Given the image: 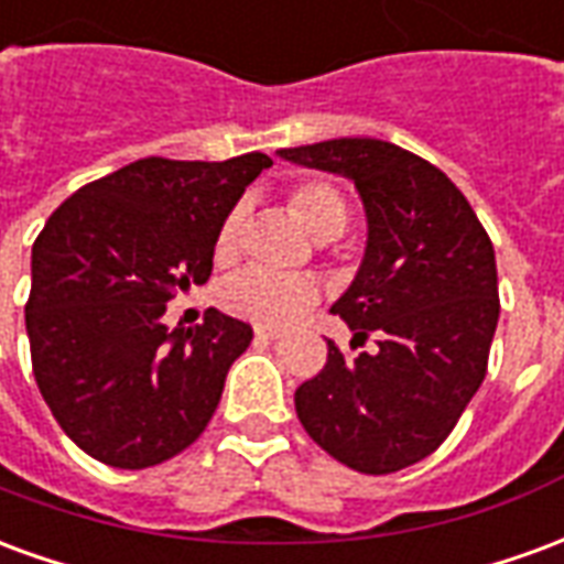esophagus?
<instances>
[{
    "mask_svg": "<svg viewBox=\"0 0 564 564\" xmlns=\"http://www.w3.org/2000/svg\"><path fill=\"white\" fill-rule=\"evenodd\" d=\"M257 338H262V341H278V338H283L281 329H265V326H257Z\"/></svg>",
    "mask_w": 564,
    "mask_h": 564,
    "instance_id": "esophagus-1",
    "label": "esophagus"
}]
</instances>
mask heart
<instances>
[{"label":"heart","mask_w":564,"mask_h":564,"mask_svg":"<svg viewBox=\"0 0 564 564\" xmlns=\"http://www.w3.org/2000/svg\"><path fill=\"white\" fill-rule=\"evenodd\" d=\"M290 208L305 223L307 232L317 238H332L344 229L347 223V202L341 189L329 181H305L290 189ZM238 229H241V208H232L217 229L214 253L226 259L235 253L238 245ZM317 286L307 278L295 274H271L262 269H245L226 281L220 290L223 307L235 317L253 319L262 326H283L295 319L305 307L314 305Z\"/></svg>","instance_id":"1"}]
</instances>
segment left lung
<instances>
[{"label":"left lung","instance_id":"8db88e82","mask_svg":"<svg viewBox=\"0 0 564 564\" xmlns=\"http://www.w3.org/2000/svg\"><path fill=\"white\" fill-rule=\"evenodd\" d=\"M278 153L359 189L366 257L332 314L354 341L378 338L375 354L354 359L329 341L323 371L295 390V414L347 468L402 471L444 444L486 378L498 326L492 241L447 174L390 141L332 139Z\"/></svg>","mask_w":564,"mask_h":564}]
</instances>
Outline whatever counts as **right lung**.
Returning a JSON list of instances; mask_svg holds the SVG:
<instances>
[{
  "mask_svg": "<svg viewBox=\"0 0 564 564\" xmlns=\"http://www.w3.org/2000/svg\"><path fill=\"white\" fill-rule=\"evenodd\" d=\"M271 160L129 162L80 186L32 245V375L75 444L111 468H150L196 441L253 329L217 307L184 329L165 302L214 269L226 214Z\"/></svg>",
  "mask_w": 564,
  "mask_h": 564,
  "instance_id": "add662e5",
  "label": "right lung"
}]
</instances>
